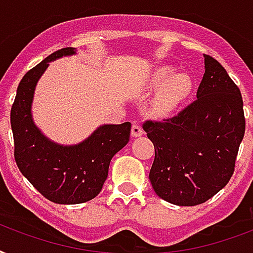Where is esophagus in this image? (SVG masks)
<instances>
[{
  "label": "esophagus",
  "mask_w": 253,
  "mask_h": 253,
  "mask_svg": "<svg viewBox=\"0 0 253 253\" xmlns=\"http://www.w3.org/2000/svg\"><path fill=\"white\" fill-rule=\"evenodd\" d=\"M144 134V130L140 126V124H137V123H133L132 125V136L133 137H140Z\"/></svg>",
  "instance_id": "1"
}]
</instances>
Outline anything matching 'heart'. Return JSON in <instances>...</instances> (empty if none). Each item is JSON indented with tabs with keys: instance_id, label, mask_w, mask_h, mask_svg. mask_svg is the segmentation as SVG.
<instances>
[{
	"instance_id": "heart-1",
	"label": "heart",
	"mask_w": 253,
	"mask_h": 253,
	"mask_svg": "<svg viewBox=\"0 0 253 253\" xmlns=\"http://www.w3.org/2000/svg\"><path fill=\"white\" fill-rule=\"evenodd\" d=\"M174 67L161 66L150 72L145 82L146 91H157L153 100L156 115L165 116L182 104L193 88V80L185 72L174 74Z\"/></svg>"
}]
</instances>
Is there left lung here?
<instances>
[{"instance_id": "1", "label": "left lung", "mask_w": 253, "mask_h": 253, "mask_svg": "<svg viewBox=\"0 0 253 253\" xmlns=\"http://www.w3.org/2000/svg\"><path fill=\"white\" fill-rule=\"evenodd\" d=\"M142 128L156 152L149 173L156 194L177 206H197L234 174L246 132L242 93L222 64L205 55L195 101L177 116L149 120Z\"/></svg>"}]
</instances>
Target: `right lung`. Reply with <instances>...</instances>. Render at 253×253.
<instances>
[{
    "label": "right lung",
    "mask_w": 253,
    "mask_h": 253,
    "mask_svg": "<svg viewBox=\"0 0 253 253\" xmlns=\"http://www.w3.org/2000/svg\"><path fill=\"white\" fill-rule=\"evenodd\" d=\"M74 54V47L60 48L27 71L17 88L10 112L18 169L43 197L59 205L84 203L101 191L111 160L128 144L132 126L128 121L100 125L75 145L56 144L41 132L31 113L37 83L50 62Z\"/></svg>",
    "instance_id": "add662e5"
}]
</instances>
